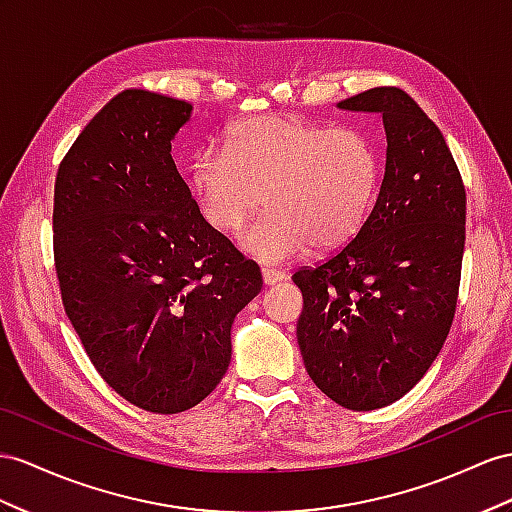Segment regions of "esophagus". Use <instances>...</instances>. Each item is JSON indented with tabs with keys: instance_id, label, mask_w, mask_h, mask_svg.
I'll return each mask as SVG.
<instances>
[{
	"instance_id": "34e87169",
	"label": "esophagus",
	"mask_w": 512,
	"mask_h": 512,
	"mask_svg": "<svg viewBox=\"0 0 512 512\" xmlns=\"http://www.w3.org/2000/svg\"><path fill=\"white\" fill-rule=\"evenodd\" d=\"M261 277H264L266 285H277L285 279V274L281 270H274V268H261Z\"/></svg>"
}]
</instances>
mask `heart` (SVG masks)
<instances>
[{
  "label": "heart",
  "mask_w": 512,
  "mask_h": 512,
  "mask_svg": "<svg viewBox=\"0 0 512 512\" xmlns=\"http://www.w3.org/2000/svg\"><path fill=\"white\" fill-rule=\"evenodd\" d=\"M225 151L194 162L196 203L214 231L240 238L266 199L270 212L244 238L246 251L266 264L355 240L381 186V153L355 127L253 116L229 129Z\"/></svg>",
  "instance_id": "obj_1"
}]
</instances>
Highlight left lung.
<instances>
[{"label":"left lung","instance_id":"left-lung-1","mask_svg":"<svg viewBox=\"0 0 512 512\" xmlns=\"http://www.w3.org/2000/svg\"><path fill=\"white\" fill-rule=\"evenodd\" d=\"M381 112L387 162L363 229L318 266L294 272L296 326L316 387L350 411L400 400L443 348L465 251V186L439 127L396 86L337 103Z\"/></svg>","mask_w":512,"mask_h":512}]
</instances>
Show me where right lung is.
<instances>
[{"label": "right lung", "instance_id": "1", "mask_svg": "<svg viewBox=\"0 0 512 512\" xmlns=\"http://www.w3.org/2000/svg\"><path fill=\"white\" fill-rule=\"evenodd\" d=\"M192 106L123 90L64 155L54 261L67 318L119 396L181 413L216 389L261 272L201 216L170 149Z\"/></svg>", "mask_w": 512, "mask_h": 512}]
</instances>
